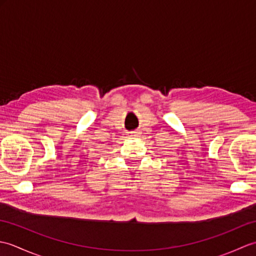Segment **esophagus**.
<instances>
[{"label":"esophagus","mask_w":256,"mask_h":256,"mask_svg":"<svg viewBox=\"0 0 256 256\" xmlns=\"http://www.w3.org/2000/svg\"><path fill=\"white\" fill-rule=\"evenodd\" d=\"M134 133H135V132H134Z\"/></svg>","instance_id":"esophagus-1"}]
</instances>
